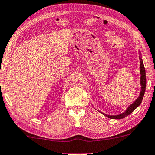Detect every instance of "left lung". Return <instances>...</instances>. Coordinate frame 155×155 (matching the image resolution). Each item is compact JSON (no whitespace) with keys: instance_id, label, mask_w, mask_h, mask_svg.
<instances>
[{"instance_id":"8db88e82","label":"left lung","mask_w":155,"mask_h":155,"mask_svg":"<svg viewBox=\"0 0 155 155\" xmlns=\"http://www.w3.org/2000/svg\"><path fill=\"white\" fill-rule=\"evenodd\" d=\"M139 59H140V74H141V78H140V84H141V92L139 97L137 98V99L135 101H134L129 106L128 108L126 109V110L124 112H122L121 114H117V115H109V114H106L103 112H101L104 115H105L106 117L110 118V119H123L127 116L129 115L130 113H132L134 110L137 108L141 104V101H142L143 96H144L145 90H146V84H147V79H146V72H145V68L143 66L142 57H141V52L139 51Z\"/></svg>"}]
</instances>
